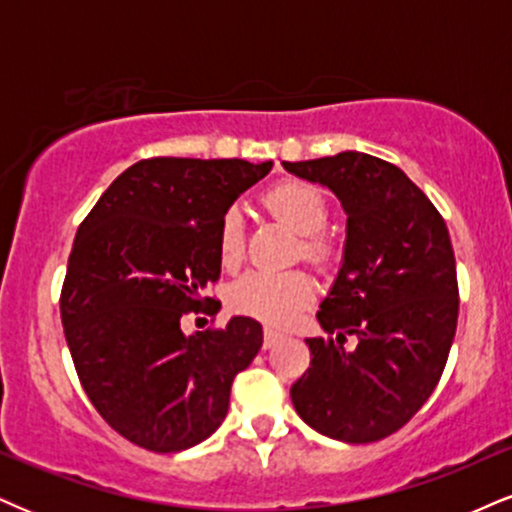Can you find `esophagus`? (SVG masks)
Segmentation results:
<instances>
[{
	"label": "esophagus",
	"mask_w": 512,
	"mask_h": 512,
	"mask_svg": "<svg viewBox=\"0 0 512 512\" xmlns=\"http://www.w3.org/2000/svg\"><path fill=\"white\" fill-rule=\"evenodd\" d=\"M283 338L281 331L272 329V326H264V348H274Z\"/></svg>",
	"instance_id": "1"
}]
</instances>
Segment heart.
I'll return each instance as SVG.
<instances>
[{"instance_id": "b5f03b06", "label": "heart", "mask_w": 512, "mask_h": 512, "mask_svg": "<svg viewBox=\"0 0 512 512\" xmlns=\"http://www.w3.org/2000/svg\"><path fill=\"white\" fill-rule=\"evenodd\" d=\"M264 202L283 224L303 236L300 250L310 262L326 264L331 260L329 240L319 231L329 219V207L322 190L303 181L279 183L264 195ZM219 260L226 269H236L245 252V219L240 207H229L219 221L217 231ZM315 298V286L305 272H248L236 279L226 293L233 312L262 319L267 324H291Z\"/></svg>"}]
</instances>
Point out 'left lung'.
<instances>
[{
	"label": "left lung",
	"mask_w": 512,
	"mask_h": 512,
	"mask_svg": "<svg viewBox=\"0 0 512 512\" xmlns=\"http://www.w3.org/2000/svg\"><path fill=\"white\" fill-rule=\"evenodd\" d=\"M329 188L346 212L343 260L307 338L310 369L291 386L305 424L343 443L398 432L439 384L458 279L446 221L398 166L365 152L283 162Z\"/></svg>",
	"instance_id": "1"
}]
</instances>
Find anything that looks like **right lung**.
<instances>
[{"mask_svg":"<svg viewBox=\"0 0 512 512\" xmlns=\"http://www.w3.org/2000/svg\"><path fill=\"white\" fill-rule=\"evenodd\" d=\"M269 171L272 162L245 159H143L80 224L61 324L92 405L135 446L178 453L212 436L233 379L260 353L255 319L186 334L181 317L219 279L224 212Z\"/></svg>","mask_w":512,"mask_h":512,"instance_id":"add662e5","label":"right lung"}]
</instances>
